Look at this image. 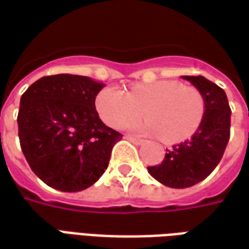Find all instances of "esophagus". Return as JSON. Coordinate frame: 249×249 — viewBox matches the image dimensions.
I'll use <instances>...</instances> for the list:
<instances>
[{
	"label": "esophagus",
	"instance_id": "34e87169",
	"mask_svg": "<svg viewBox=\"0 0 249 249\" xmlns=\"http://www.w3.org/2000/svg\"><path fill=\"white\" fill-rule=\"evenodd\" d=\"M125 139H126V140H129L130 142L136 144V145H140V144H142V142H144V140L137 139V137H133V136H130V135H125Z\"/></svg>",
	"mask_w": 249,
	"mask_h": 249
}]
</instances>
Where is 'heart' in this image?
Wrapping results in <instances>:
<instances>
[{
    "label": "heart",
    "instance_id": "heart-1",
    "mask_svg": "<svg viewBox=\"0 0 249 249\" xmlns=\"http://www.w3.org/2000/svg\"><path fill=\"white\" fill-rule=\"evenodd\" d=\"M94 107L101 120L112 128H121L140 119L145 110L149 119L132 124L130 129L136 133H160L162 140L169 142L189 139L205 114V101L200 90L175 80L137 85L128 93L105 87L97 93Z\"/></svg>",
    "mask_w": 249,
    "mask_h": 249
}]
</instances>
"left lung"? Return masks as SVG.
<instances>
[{
  "mask_svg": "<svg viewBox=\"0 0 249 249\" xmlns=\"http://www.w3.org/2000/svg\"><path fill=\"white\" fill-rule=\"evenodd\" d=\"M197 88L205 114L195 135L167 149L159 165L148 167L152 178L171 188H188L208 178L224 155L231 136V108L227 94L203 76H183Z\"/></svg>",
  "mask_w": 249,
  "mask_h": 249,
  "instance_id": "obj_1",
  "label": "left lung"
}]
</instances>
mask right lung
Returning a JSON list of instances; mask_svg holds the SVG:
<instances>
[{
  "label": "right lung",
  "instance_id": "1",
  "mask_svg": "<svg viewBox=\"0 0 249 249\" xmlns=\"http://www.w3.org/2000/svg\"><path fill=\"white\" fill-rule=\"evenodd\" d=\"M104 84L74 74L41 77L21 97L18 137L32 171L62 192L87 189L108 168L123 135L104 124L94 107Z\"/></svg>",
  "mask_w": 249,
  "mask_h": 249
}]
</instances>
